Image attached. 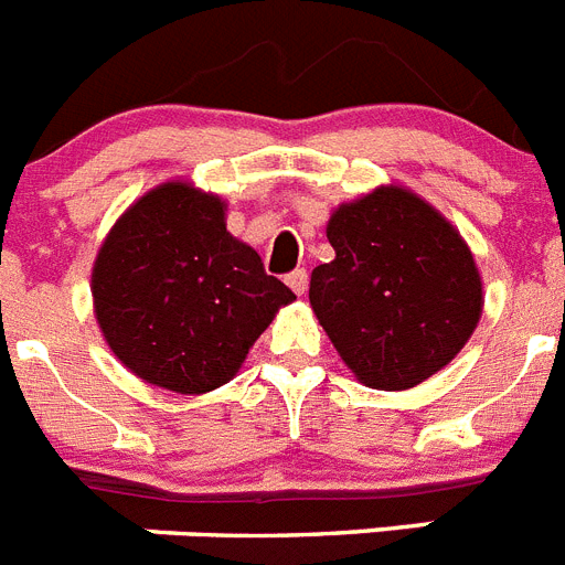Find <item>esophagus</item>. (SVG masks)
Wrapping results in <instances>:
<instances>
[{
	"label": "esophagus",
	"mask_w": 565,
	"mask_h": 565,
	"mask_svg": "<svg viewBox=\"0 0 565 565\" xmlns=\"http://www.w3.org/2000/svg\"><path fill=\"white\" fill-rule=\"evenodd\" d=\"M286 282H288V286H291L294 294H306L308 271H306V268H294V271L286 277Z\"/></svg>",
	"instance_id": "esophagus-1"
}]
</instances>
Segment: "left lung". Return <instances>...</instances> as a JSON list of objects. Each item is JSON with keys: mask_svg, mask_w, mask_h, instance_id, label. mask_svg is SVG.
Instances as JSON below:
<instances>
[{"mask_svg": "<svg viewBox=\"0 0 565 565\" xmlns=\"http://www.w3.org/2000/svg\"><path fill=\"white\" fill-rule=\"evenodd\" d=\"M337 257L311 297L344 364L376 391H407L456 359L481 317V277L461 234L407 189L344 203L328 223Z\"/></svg>", "mask_w": 565, "mask_h": 565, "instance_id": "obj_1", "label": "left lung"}]
</instances>
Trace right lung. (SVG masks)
<instances>
[{
    "mask_svg": "<svg viewBox=\"0 0 565 565\" xmlns=\"http://www.w3.org/2000/svg\"><path fill=\"white\" fill-rule=\"evenodd\" d=\"M223 203L163 183L115 223L93 268L96 317L135 376L174 393L226 384L294 291L234 239Z\"/></svg>",
    "mask_w": 565,
    "mask_h": 565,
    "instance_id": "obj_1",
    "label": "right lung"
}]
</instances>
